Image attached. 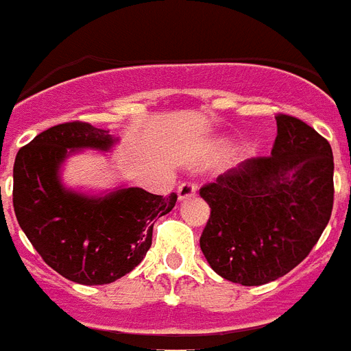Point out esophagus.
<instances>
[{
    "label": "esophagus",
    "mask_w": 351,
    "mask_h": 351,
    "mask_svg": "<svg viewBox=\"0 0 351 351\" xmlns=\"http://www.w3.org/2000/svg\"><path fill=\"white\" fill-rule=\"evenodd\" d=\"M197 184L191 180L187 182H182L180 186H178V199L184 200V199H189V197H193L197 193Z\"/></svg>",
    "instance_id": "obj_1"
}]
</instances>
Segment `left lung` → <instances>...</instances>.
<instances>
[{"label": "left lung", "mask_w": 351, "mask_h": 351, "mask_svg": "<svg viewBox=\"0 0 351 351\" xmlns=\"http://www.w3.org/2000/svg\"><path fill=\"white\" fill-rule=\"evenodd\" d=\"M271 156L247 160L200 187L210 219L200 250L219 276L263 285L309 256L333 210V152L307 123L276 114Z\"/></svg>", "instance_id": "1"}]
</instances>
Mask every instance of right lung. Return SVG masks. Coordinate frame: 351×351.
<instances>
[{"mask_svg": "<svg viewBox=\"0 0 351 351\" xmlns=\"http://www.w3.org/2000/svg\"><path fill=\"white\" fill-rule=\"evenodd\" d=\"M112 143L108 130L69 121L40 132L16 154L12 204L20 228L53 271L82 285L112 283L136 269L152 245L154 221L176 202V193L141 187L106 197L64 189L58 167L68 152L106 151Z\"/></svg>", "mask_w": 351, "mask_h": 351, "instance_id": "right-lung-1", "label": "right lung"}]
</instances>
